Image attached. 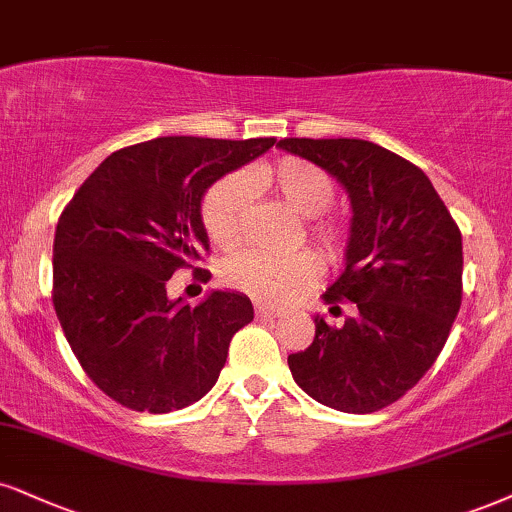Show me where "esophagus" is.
<instances>
[{"label": "esophagus", "instance_id": "obj_1", "mask_svg": "<svg viewBox=\"0 0 512 512\" xmlns=\"http://www.w3.org/2000/svg\"><path fill=\"white\" fill-rule=\"evenodd\" d=\"M256 315H261V318H280L282 311L268 304H256Z\"/></svg>", "mask_w": 512, "mask_h": 512}]
</instances>
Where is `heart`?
Wrapping results in <instances>:
<instances>
[{
  "mask_svg": "<svg viewBox=\"0 0 512 512\" xmlns=\"http://www.w3.org/2000/svg\"><path fill=\"white\" fill-rule=\"evenodd\" d=\"M251 185L270 187L294 211L308 218V232L325 256L337 258L346 246V230L323 213L334 201V180L323 168L304 159H280L258 166L254 173H230L206 192L201 204L208 237L220 249H237L246 232V213L251 204ZM320 277V261L311 251H296L289 256L268 251H246L225 263L223 280L232 289L254 296L268 304H287L294 296L313 285Z\"/></svg>",
  "mask_w": 512,
  "mask_h": 512,
  "instance_id": "heart-1",
  "label": "heart"
}]
</instances>
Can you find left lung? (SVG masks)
Here are the masks:
<instances>
[{"mask_svg":"<svg viewBox=\"0 0 512 512\" xmlns=\"http://www.w3.org/2000/svg\"><path fill=\"white\" fill-rule=\"evenodd\" d=\"M346 189L351 227L344 273L323 294L356 315L332 327L315 315V339L287 358L311 399L342 413L399 401L432 368L463 296V239L430 178L365 140L287 137L277 144Z\"/></svg>","mask_w":512,"mask_h":512,"instance_id":"1","label":"left lung"}]
</instances>
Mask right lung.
I'll list each match as a JSON object with an SVG mask.
<instances>
[{
	"mask_svg": "<svg viewBox=\"0 0 512 512\" xmlns=\"http://www.w3.org/2000/svg\"><path fill=\"white\" fill-rule=\"evenodd\" d=\"M275 137H156L113 151L63 208L54 237V311L87 377L125 408L170 413L218 382L227 346L254 320L249 296L168 299L208 235L213 182L266 154ZM206 273H201L204 277Z\"/></svg>",
	"mask_w": 512,
	"mask_h": 512,
	"instance_id": "right-lung-1",
	"label": "right lung"
}]
</instances>
